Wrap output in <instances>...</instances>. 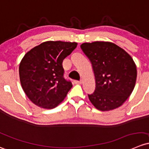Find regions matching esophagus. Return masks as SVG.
<instances>
[{"mask_svg": "<svg viewBox=\"0 0 149 149\" xmlns=\"http://www.w3.org/2000/svg\"><path fill=\"white\" fill-rule=\"evenodd\" d=\"M74 83L76 84H81V81H77V80H76V81H74Z\"/></svg>", "mask_w": 149, "mask_h": 149, "instance_id": "34e87169", "label": "esophagus"}]
</instances>
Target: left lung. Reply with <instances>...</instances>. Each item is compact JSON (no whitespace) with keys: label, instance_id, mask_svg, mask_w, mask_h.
<instances>
[{"label":"left lung","instance_id":"8db88e82","mask_svg":"<svg viewBox=\"0 0 149 149\" xmlns=\"http://www.w3.org/2000/svg\"><path fill=\"white\" fill-rule=\"evenodd\" d=\"M81 48L91 63L95 88L89 100L98 110L110 111L126 101L135 86L136 66L123 48L111 42L84 43Z\"/></svg>","mask_w":149,"mask_h":149}]
</instances>
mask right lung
Listing matches in <instances>:
<instances>
[{
  "label": "right lung",
  "instance_id": "right-lung-1",
  "mask_svg": "<svg viewBox=\"0 0 149 149\" xmlns=\"http://www.w3.org/2000/svg\"><path fill=\"white\" fill-rule=\"evenodd\" d=\"M77 45L76 42L46 41L26 53L19 65L20 81L33 103L49 109L62 102L72 87L64 77L62 62Z\"/></svg>",
  "mask_w": 149,
  "mask_h": 149
}]
</instances>
